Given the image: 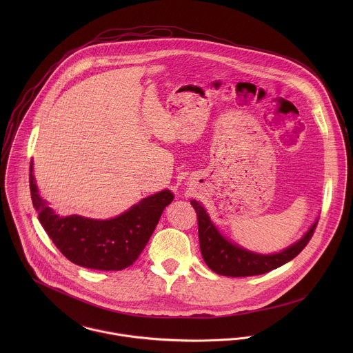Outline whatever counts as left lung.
Instances as JSON below:
<instances>
[{"label": "left lung", "instance_id": "obj_1", "mask_svg": "<svg viewBox=\"0 0 353 353\" xmlns=\"http://www.w3.org/2000/svg\"><path fill=\"white\" fill-rule=\"evenodd\" d=\"M190 202L197 212L200 249L205 263L214 273L228 277H248L263 274L290 262L310 242L318 221L315 219V221L304 232L302 238L291 246L285 248L284 250L273 254H259L246 250L245 248L228 241L213 224L201 202L196 200Z\"/></svg>", "mask_w": 353, "mask_h": 353}]
</instances>
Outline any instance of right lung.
Instances as JSON below:
<instances>
[{"mask_svg":"<svg viewBox=\"0 0 353 353\" xmlns=\"http://www.w3.org/2000/svg\"><path fill=\"white\" fill-rule=\"evenodd\" d=\"M32 171L31 161V199L42 227L70 262L88 269L122 270L133 265L147 246L164 208L174 200V194L165 189L107 220L59 216L41 196Z\"/></svg>","mask_w":353,"mask_h":353,"instance_id":"1","label":"right lung"}]
</instances>
